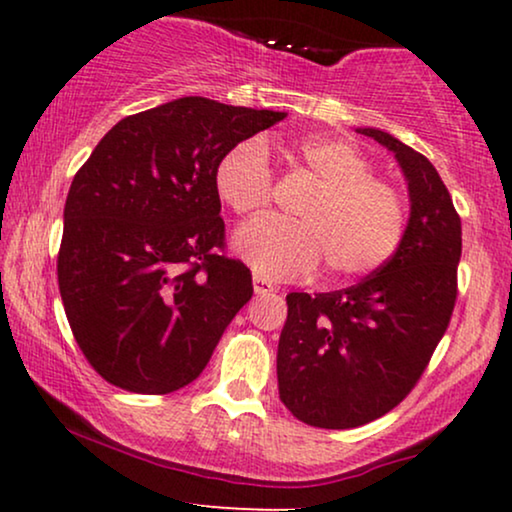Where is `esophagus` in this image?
I'll return each instance as SVG.
<instances>
[{
    "instance_id": "34e87169",
    "label": "esophagus",
    "mask_w": 512,
    "mask_h": 512,
    "mask_svg": "<svg viewBox=\"0 0 512 512\" xmlns=\"http://www.w3.org/2000/svg\"><path fill=\"white\" fill-rule=\"evenodd\" d=\"M254 291H256V296H265V293L277 291V286L272 284L270 279H265L261 275H254Z\"/></svg>"
}]
</instances>
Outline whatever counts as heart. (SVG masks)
Segmentation results:
<instances>
[{"mask_svg": "<svg viewBox=\"0 0 512 512\" xmlns=\"http://www.w3.org/2000/svg\"><path fill=\"white\" fill-rule=\"evenodd\" d=\"M314 191L300 202L298 221L263 216L235 233V251L258 275L305 277L326 263L333 282L366 277L382 268L405 233V202L396 188L373 177V165L354 144L310 135L284 146ZM214 188L235 214H256L270 202L272 174L261 142L235 144L216 163Z\"/></svg>", "mask_w": 512, "mask_h": 512, "instance_id": "obj_1", "label": "heart"}]
</instances>
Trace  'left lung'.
<instances>
[{
	"label": "left lung",
	"instance_id": "left-lung-1",
	"mask_svg": "<svg viewBox=\"0 0 512 512\" xmlns=\"http://www.w3.org/2000/svg\"><path fill=\"white\" fill-rule=\"evenodd\" d=\"M356 132L394 153L410 216L396 254L361 284L286 296L279 398L319 429H354L396 408L422 377L457 300L461 219L436 167L389 132Z\"/></svg>",
	"mask_w": 512,
	"mask_h": 512
}]
</instances>
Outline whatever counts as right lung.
I'll list each match as a JSON object with an SVG mask.
<instances>
[{
	"label": "right lung",
	"instance_id": "right-lung-1",
	"mask_svg": "<svg viewBox=\"0 0 512 512\" xmlns=\"http://www.w3.org/2000/svg\"><path fill=\"white\" fill-rule=\"evenodd\" d=\"M284 111L179 97L118 121L76 172L58 284L81 352L104 380L170 394L212 359L254 286L221 256L214 170Z\"/></svg>",
	"mask_w": 512,
	"mask_h": 512
}]
</instances>
